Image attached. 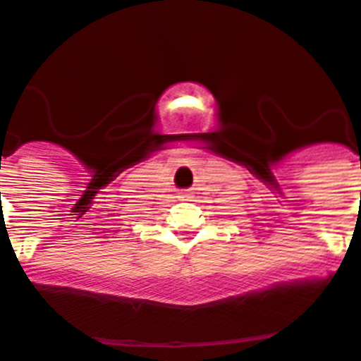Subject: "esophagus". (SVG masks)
Here are the masks:
<instances>
[{
	"label": "esophagus",
	"instance_id": "esophagus-1",
	"mask_svg": "<svg viewBox=\"0 0 361 361\" xmlns=\"http://www.w3.org/2000/svg\"><path fill=\"white\" fill-rule=\"evenodd\" d=\"M180 199H190V192H188V190H184V192H180Z\"/></svg>",
	"mask_w": 361,
	"mask_h": 361
}]
</instances>
